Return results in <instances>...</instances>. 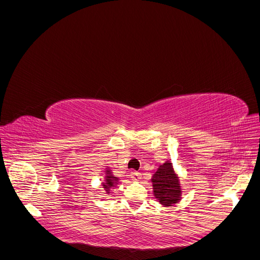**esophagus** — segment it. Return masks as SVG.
<instances>
[{"mask_svg": "<svg viewBox=\"0 0 260 260\" xmlns=\"http://www.w3.org/2000/svg\"><path fill=\"white\" fill-rule=\"evenodd\" d=\"M130 177H131L132 180L139 181V180L142 179V174H141V172H139V171H132L130 174Z\"/></svg>", "mask_w": 260, "mask_h": 260, "instance_id": "obj_1", "label": "esophagus"}]
</instances>
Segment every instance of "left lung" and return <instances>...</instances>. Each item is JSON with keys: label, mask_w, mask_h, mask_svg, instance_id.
I'll use <instances>...</instances> for the list:
<instances>
[{"label": "left lung", "mask_w": 260, "mask_h": 260, "mask_svg": "<svg viewBox=\"0 0 260 260\" xmlns=\"http://www.w3.org/2000/svg\"><path fill=\"white\" fill-rule=\"evenodd\" d=\"M156 199L165 206H170L180 200L181 188L171 162H165L152 178Z\"/></svg>", "instance_id": "obj_1"}]
</instances>
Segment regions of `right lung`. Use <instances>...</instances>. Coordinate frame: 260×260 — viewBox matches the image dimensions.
Masks as SVG:
<instances>
[{
	"instance_id": "right-lung-1",
	"label": "right lung",
	"mask_w": 260,
	"mask_h": 260,
	"mask_svg": "<svg viewBox=\"0 0 260 260\" xmlns=\"http://www.w3.org/2000/svg\"><path fill=\"white\" fill-rule=\"evenodd\" d=\"M108 174L106 176V183H103V187L105 188L106 191L109 190V187H112L115 185V182L117 181V178L113 177L111 174H109V171H107Z\"/></svg>"
}]
</instances>
